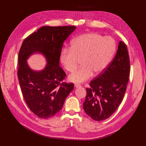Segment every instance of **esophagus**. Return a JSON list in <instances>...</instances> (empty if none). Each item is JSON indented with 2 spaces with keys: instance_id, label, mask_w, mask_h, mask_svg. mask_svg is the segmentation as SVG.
<instances>
[{
  "instance_id": "34e87169",
  "label": "esophagus",
  "mask_w": 146,
  "mask_h": 146,
  "mask_svg": "<svg viewBox=\"0 0 146 146\" xmlns=\"http://www.w3.org/2000/svg\"><path fill=\"white\" fill-rule=\"evenodd\" d=\"M80 86H80V85H79V84H75V85H74V87L76 88H80Z\"/></svg>"
}]
</instances>
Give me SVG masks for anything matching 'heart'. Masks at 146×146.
<instances>
[{"mask_svg":"<svg viewBox=\"0 0 146 146\" xmlns=\"http://www.w3.org/2000/svg\"><path fill=\"white\" fill-rule=\"evenodd\" d=\"M116 42L111 36L96 33L82 34L71 42L70 48L61 51L60 61L66 70L73 72L82 59V66L68 76V80L82 83L92 76L102 74L108 67L115 53Z\"/></svg>","mask_w":146,"mask_h":146,"instance_id":"obj_1","label":"heart"}]
</instances>
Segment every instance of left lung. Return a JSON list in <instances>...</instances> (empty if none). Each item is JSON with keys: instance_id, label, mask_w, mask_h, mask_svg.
<instances>
[{"instance_id": "obj_1", "label": "left lung", "mask_w": 146, "mask_h": 146, "mask_svg": "<svg viewBox=\"0 0 146 146\" xmlns=\"http://www.w3.org/2000/svg\"><path fill=\"white\" fill-rule=\"evenodd\" d=\"M130 72L126 45L119 41L115 57L103 73L90 82L86 88L83 108L96 121L109 118L117 110L125 93Z\"/></svg>"}]
</instances>
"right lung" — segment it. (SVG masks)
<instances>
[{"mask_svg":"<svg viewBox=\"0 0 146 146\" xmlns=\"http://www.w3.org/2000/svg\"><path fill=\"white\" fill-rule=\"evenodd\" d=\"M75 26L41 27L23 41L19 52L18 77L22 95L29 110L39 118L47 119L58 112L73 83L63 82L66 73L60 67L63 42ZM42 54L47 64L41 71H34L27 63L34 53Z\"/></svg>","mask_w":146,"mask_h":146,"instance_id":"obj_1","label":"right lung"}]
</instances>
